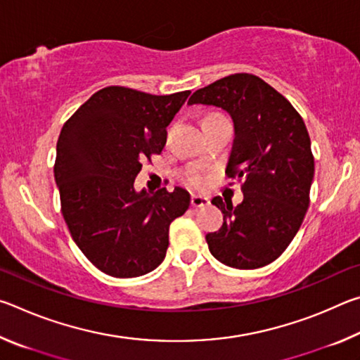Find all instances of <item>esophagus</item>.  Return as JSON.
Masks as SVG:
<instances>
[{
    "label": "esophagus",
    "mask_w": 360,
    "mask_h": 360,
    "mask_svg": "<svg viewBox=\"0 0 360 360\" xmlns=\"http://www.w3.org/2000/svg\"><path fill=\"white\" fill-rule=\"evenodd\" d=\"M191 205L192 208H203V206L210 205V200L206 197H202V195H192Z\"/></svg>",
    "instance_id": "obj_1"
}]
</instances>
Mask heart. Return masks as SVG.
Instances as JSON below:
<instances>
[{"instance_id": "1", "label": "heart", "mask_w": 360, "mask_h": 360, "mask_svg": "<svg viewBox=\"0 0 360 360\" xmlns=\"http://www.w3.org/2000/svg\"><path fill=\"white\" fill-rule=\"evenodd\" d=\"M187 181H188V184L193 187H203L206 182L205 176L200 172H197V169H191V172L187 173Z\"/></svg>"}]
</instances>
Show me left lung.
<instances>
[{
  "instance_id": "1",
  "label": "left lung",
  "mask_w": 360,
  "mask_h": 360,
  "mask_svg": "<svg viewBox=\"0 0 360 360\" xmlns=\"http://www.w3.org/2000/svg\"><path fill=\"white\" fill-rule=\"evenodd\" d=\"M195 103L222 108L233 119L225 174L241 182L245 195L236 206L212 198L224 224L206 235L210 251L238 270L271 264L294 240L309 206L314 157L302 115L271 85L248 72L197 90L188 100Z\"/></svg>"
}]
</instances>
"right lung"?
<instances>
[{
    "instance_id": "1",
    "label": "right lung",
    "mask_w": 360,
    "mask_h": 360,
    "mask_svg": "<svg viewBox=\"0 0 360 360\" xmlns=\"http://www.w3.org/2000/svg\"><path fill=\"white\" fill-rule=\"evenodd\" d=\"M191 90L150 95L109 85L65 122L53 174L72 240L92 264L114 278H136L162 264L168 230L191 195L176 187L135 192L144 162L167 143V127Z\"/></svg>"
}]
</instances>
